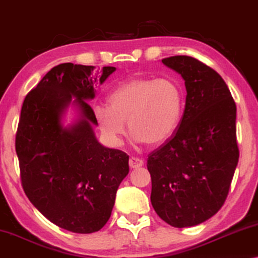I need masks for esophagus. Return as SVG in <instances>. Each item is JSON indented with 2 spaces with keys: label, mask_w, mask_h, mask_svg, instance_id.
<instances>
[{
  "label": "esophagus",
  "mask_w": 258,
  "mask_h": 258,
  "mask_svg": "<svg viewBox=\"0 0 258 258\" xmlns=\"http://www.w3.org/2000/svg\"><path fill=\"white\" fill-rule=\"evenodd\" d=\"M143 165V161L139 157H130L129 158V167L132 169H137Z\"/></svg>",
  "instance_id": "esophagus-1"
}]
</instances>
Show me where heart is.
Listing matches in <instances>:
<instances>
[{
  "label": "heart",
  "instance_id": "1",
  "mask_svg": "<svg viewBox=\"0 0 258 258\" xmlns=\"http://www.w3.org/2000/svg\"><path fill=\"white\" fill-rule=\"evenodd\" d=\"M182 107L181 90L171 81L134 77L116 87L109 95L108 107H97L95 116L114 146L122 142L125 121L136 142L157 146L174 133Z\"/></svg>",
  "mask_w": 258,
  "mask_h": 258
}]
</instances>
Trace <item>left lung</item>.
Segmentation results:
<instances>
[{
  "label": "left lung",
  "mask_w": 258,
  "mask_h": 258,
  "mask_svg": "<svg viewBox=\"0 0 258 258\" xmlns=\"http://www.w3.org/2000/svg\"><path fill=\"white\" fill-rule=\"evenodd\" d=\"M185 81V108L174 134L148 155L150 201L175 228L209 220L223 206L239 150L236 104L223 79L191 56L162 59Z\"/></svg>",
  "instance_id": "left-lung-1"
}]
</instances>
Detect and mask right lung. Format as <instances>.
<instances>
[{"label": "right lung", "instance_id": "right-lung-1", "mask_svg": "<svg viewBox=\"0 0 258 258\" xmlns=\"http://www.w3.org/2000/svg\"><path fill=\"white\" fill-rule=\"evenodd\" d=\"M115 70L62 63L27 94L21 109L15 149L24 192L44 217L76 234L104 227L129 172L124 151L98 143L91 126L96 116L87 102L95 96V84ZM73 96L81 118L63 128L60 116Z\"/></svg>", "mask_w": 258, "mask_h": 258}]
</instances>
